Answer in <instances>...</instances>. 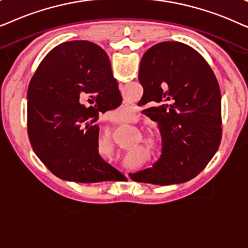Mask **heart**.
Instances as JSON below:
<instances>
[{
    "instance_id": "obj_1",
    "label": "heart",
    "mask_w": 248,
    "mask_h": 248,
    "mask_svg": "<svg viewBox=\"0 0 248 248\" xmlns=\"http://www.w3.org/2000/svg\"><path fill=\"white\" fill-rule=\"evenodd\" d=\"M152 143H154V148H155V150H157V144H155V141L152 140Z\"/></svg>"
}]
</instances>
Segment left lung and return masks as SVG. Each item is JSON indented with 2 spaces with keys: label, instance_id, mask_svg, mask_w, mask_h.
<instances>
[{
  "label": "left lung",
  "instance_id": "obj_1",
  "mask_svg": "<svg viewBox=\"0 0 248 248\" xmlns=\"http://www.w3.org/2000/svg\"><path fill=\"white\" fill-rule=\"evenodd\" d=\"M142 113L158 124L161 155L152 167L130 174L135 182L170 185L199 175L221 141V101L215 73L191 46L164 42L142 56Z\"/></svg>",
  "mask_w": 248,
  "mask_h": 248
}]
</instances>
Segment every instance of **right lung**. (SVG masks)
Returning <instances> with one entry per match:
<instances>
[{"label": "right lung", "instance_id": "add662e5", "mask_svg": "<svg viewBox=\"0 0 248 248\" xmlns=\"http://www.w3.org/2000/svg\"><path fill=\"white\" fill-rule=\"evenodd\" d=\"M121 104L101 47L87 40L54 47L28 88V137L37 157L65 181H116L123 174L99 155L96 122L98 114Z\"/></svg>", "mask_w": 248, "mask_h": 248}]
</instances>
